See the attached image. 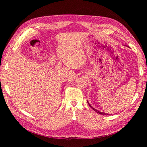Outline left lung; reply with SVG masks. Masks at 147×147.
Here are the masks:
<instances>
[{"mask_svg":"<svg viewBox=\"0 0 147 147\" xmlns=\"http://www.w3.org/2000/svg\"><path fill=\"white\" fill-rule=\"evenodd\" d=\"M87 102H88V105H90V107H91L93 111H95L96 112H97V113H98V114H102V115H109V114H107V113H105V112H100V111H98V110H96V109H95V108H93L92 106L90 104V103L87 101Z\"/></svg>","mask_w":147,"mask_h":147,"instance_id":"8db88e82","label":"left lung"}]
</instances>
